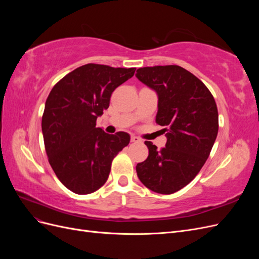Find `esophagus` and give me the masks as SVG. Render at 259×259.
I'll use <instances>...</instances> for the list:
<instances>
[{
  "mask_svg": "<svg viewBox=\"0 0 259 259\" xmlns=\"http://www.w3.org/2000/svg\"><path fill=\"white\" fill-rule=\"evenodd\" d=\"M131 142L132 143H142V139H140L139 137H137V136H131Z\"/></svg>",
  "mask_w": 259,
  "mask_h": 259,
  "instance_id": "obj_1",
  "label": "esophagus"
}]
</instances>
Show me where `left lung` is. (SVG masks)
Instances as JSON below:
<instances>
[{"label": "left lung", "instance_id": "obj_1", "mask_svg": "<svg viewBox=\"0 0 259 259\" xmlns=\"http://www.w3.org/2000/svg\"><path fill=\"white\" fill-rule=\"evenodd\" d=\"M137 79L159 96L156 123L165 126L167 142L160 150L145 142L148 158L137 176L147 188L170 194L189 184L204 165L218 133V110L205 84L176 66L139 68Z\"/></svg>", "mask_w": 259, "mask_h": 259}]
</instances>
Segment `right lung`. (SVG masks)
<instances>
[{"label":"right lung","mask_w":259,"mask_h":259,"mask_svg":"<svg viewBox=\"0 0 259 259\" xmlns=\"http://www.w3.org/2000/svg\"><path fill=\"white\" fill-rule=\"evenodd\" d=\"M136 68L88 64L54 85L42 116L45 151L61 184L76 194L104 186L111 163L130 143L127 133L107 134L97 116L110 104L113 91L134 75Z\"/></svg>","instance_id":"1"}]
</instances>
